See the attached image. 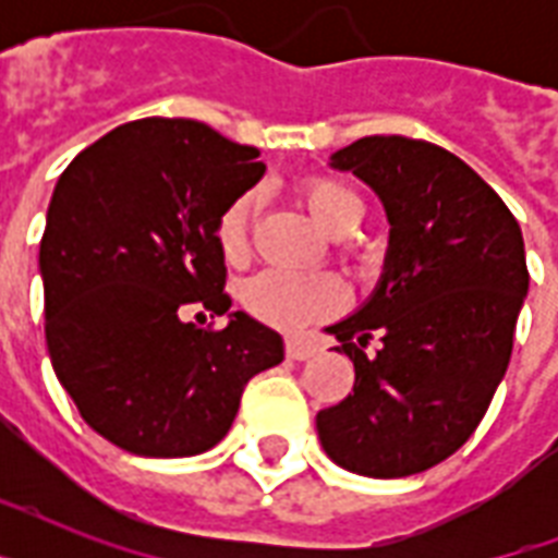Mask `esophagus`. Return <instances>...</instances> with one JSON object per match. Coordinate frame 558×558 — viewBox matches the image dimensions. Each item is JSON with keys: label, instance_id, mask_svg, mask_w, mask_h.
Masks as SVG:
<instances>
[{"label": "esophagus", "instance_id": "1", "mask_svg": "<svg viewBox=\"0 0 558 558\" xmlns=\"http://www.w3.org/2000/svg\"><path fill=\"white\" fill-rule=\"evenodd\" d=\"M318 353L313 341L306 339H289L287 341V356L295 359V362H306V359H313Z\"/></svg>", "mask_w": 558, "mask_h": 558}]
</instances>
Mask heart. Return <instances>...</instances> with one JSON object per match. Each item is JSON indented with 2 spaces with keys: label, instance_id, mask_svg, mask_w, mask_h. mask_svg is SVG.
Here are the masks:
<instances>
[{
  "label": "heart",
  "instance_id": "heart-1",
  "mask_svg": "<svg viewBox=\"0 0 558 558\" xmlns=\"http://www.w3.org/2000/svg\"><path fill=\"white\" fill-rule=\"evenodd\" d=\"M298 199L310 217L332 236L350 234L365 217V205L350 185L332 177H306L298 182ZM252 196H240L217 219L219 252L228 263L243 260L252 234ZM341 287L327 275H292V271H263L243 287L245 310L260 322L298 330L310 322L327 318L341 306Z\"/></svg>",
  "mask_w": 558,
  "mask_h": 558
}]
</instances>
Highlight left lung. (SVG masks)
I'll return each instance as SVG.
<instances>
[{
	"label": "left lung",
	"mask_w": 558,
	"mask_h": 558,
	"mask_svg": "<svg viewBox=\"0 0 558 558\" xmlns=\"http://www.w3.org/2000/svg\"><path fill=\"white\" fill-rule=\"evenodd\" d=\"M330 165L376 191L390 240L367 304L327 327L356 381L318 411V437L348 472L416 475L472 437L507 373L530 287L524 236L501 196L437 144L367 135Z\"/></svg>",
	"instance_id": "left-lung-1"
}]
</instances>
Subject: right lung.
I'll return each mask as SVG.
<instances>
[{"label":"right lung","mask_w":558,"mask_h":558,"mask_svg":"<svg viewBox=\"0 0 558 558\" xmlns=\"http://www.w3.org/2000/svg\"><path fill=\"white\" fill-rule=\"evenodd\" d=\"M260 153L191 118H142L89 144L57 179L39 243L46 344L89 428L142 458H191L234 423L283 339L231 310L219 214L263 177Z\"/></svg>","instance_id":"1"}]
</instances>
